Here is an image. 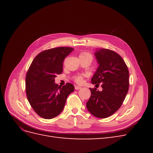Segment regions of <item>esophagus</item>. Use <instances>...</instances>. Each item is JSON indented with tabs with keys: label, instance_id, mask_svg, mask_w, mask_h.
Segmentation results:
<instances>
[{
	"label": "esophagus",
	"instance_id": "obj_1",
	"mask_svg": "<svg viewBox=\"0 0 153 153\" xmlns=\"http://www.w3.org/2000/svg\"><path fill=\"white\" fill-rule=\"evenodd\" d=\"M75 89L76 90H79V89H82V87H80V86L75 85Z\"/></svg>",
	"mask_w": 153,
	"mask_h": 153
}]
</instances>
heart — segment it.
I'll return each instance as SVG.
<instances>
[{"label":"heart","instance_id":"obj_1","mask_svg":"<svg viewBox=\"0 0 153 153\" xmlns=\"http://www.w3.org/2000/svg\"><path fill=\"white\" fill-rule=\"evenodd\" d=\"M86 56L92 57L91 53H89V52H82L80 54V57H86ZM74 80H75V82L78 83V84H82L83 81H84V75H78L75 77V79Z\"/></svg>","mask_w":153,"mask_h":153}]
</instances>
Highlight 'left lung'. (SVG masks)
I'll list each match as a JSON object with an SVG mask.
<instances>
[{
  "mask_svg": "<svg viewBox=\"0 0 153 153\" xmlns=\"http://www.w3.org/2000/svg\"><path fill=\"white\" fill-rule=\"evenodd\" d=\"M95 56L99 66L91 82L98 85L101 84L103 91L90 88L91 95L86 106L94 116L104 119L121 106L129 89V71L123 59L113 50L100 49Z\"/></svg>",
  "mask_w": 153,
  "mask_h": 153,
  "instance_id": "left-lung-1",
  "label": "left lung"
}]
</instances>
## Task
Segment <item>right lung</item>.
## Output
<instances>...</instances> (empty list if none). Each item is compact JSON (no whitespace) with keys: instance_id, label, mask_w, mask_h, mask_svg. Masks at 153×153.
Masks as SVG:
<instances>
[{"instance_id":"obj_1","label":"right lung","mask_w":153,"mask_h":153,"mask_svg":"<svg viewBox=\"0 0 153 153\" xmlns=\"http://www.w3.org/2000/svg\"><path fill=\"white\" fill-rule=\"evenodd\" d=\"M74 49L57 47L40 52L27 72L25 91L32 108L40 117L52 119L61 113L69 94L75 90L72 84L62 87L55 84V77L63 71L64 60Z\"/></svg>"}]
</instances>
